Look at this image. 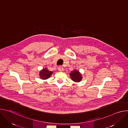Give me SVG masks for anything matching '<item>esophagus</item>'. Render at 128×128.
Masks as SVG:
<instances>
[{
    "instance_id": "obj_1",
    "label": "esophagus",
    "mask_w": 128,
    "mask_h": 128,
    "mask_svg": "<svg viewBox=\"0 0 128 128\" xmlns=\"http://www.w3.org/2000/svg\"><path fill=\"white\" fill-rule=\"evenodd\" d=\"M58 70H59V71L62 72V71H63L64 70V68L62 67H61V66H60V67H59V68H58Z\"/></svg>"
}]
</instances>
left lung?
I'll return each instance as SVG.
<instances>
[{"label": "left lung", "instance_id": "1", "mask_svg": "<svg viewBox=\"0 0 128 128\" xmlns=\"http://www.w3.org/2000/svg\"><path fill=\"white\" fill-rule=\"evenodd\" d=\"M69 75L71 80L74 82H80L82 78V76L80 72L76 69H74V70L71 71Z\"/></svg>", "mask_w": 128, "mask_h": 128}]
</instances>
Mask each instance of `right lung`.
Returning <instances> with one entry per match:
<instances>
[{
	"label": "right lung",
	"mask_w": 128,
	"mask_h": 128,
	"mask_svg": "<svg viewBox=\"0 0 128 128\" xmlns=\"http://www.w3.org/2000/svg\"><path fill=\"white\" fill-rule=\"evenodd\" d=\"M53 74L52 71H50L48 68H45L40 71V77L42 80H46L50 78L51 75Z\"/></svg>",
	"instance_id": "1"
}]
</instances>
